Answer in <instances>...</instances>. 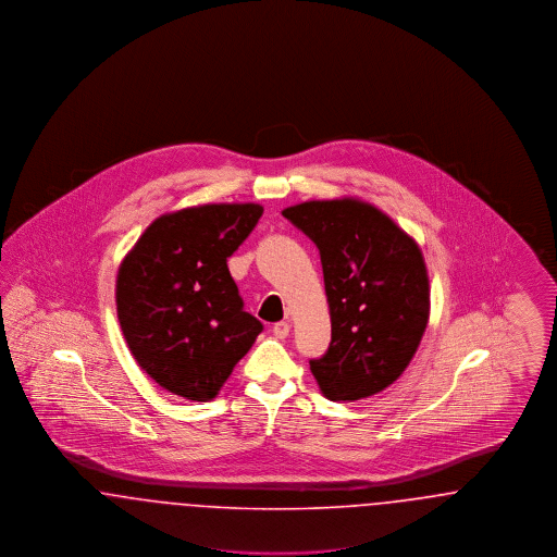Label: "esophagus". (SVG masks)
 <instances>
[{
    "mask_svg": "<svg viewBox=\"0 0 557 557\" xmlns=\"http://www.w3.org/2000/svg\"><path fill=\"white\" fill-rule=\"evenodd\" d=\"M290 334V323L288 321H277L275 325H273V336L275 338H286Z\"/></svg>",
    "mask_w": 557,
    "mask_h": 557,
    "instance_id": "1",
    "label": "esophagus"
}]
</instances>
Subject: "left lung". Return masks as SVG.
Masks as SVG:
<instances>
[{
	"label": "left lung",
	"mask_w": 557,
	"mask_h": 557,
	"mask_svg": "<svg viewBox=\"0 0 557 557\" xmlns=\"http://www.w3.org/2000/svg\"><path fill=\"white\" fill-rule=\"evenodd\" d=\"M282 214L315 242L332 343L311 373L330 400H359L407 370L430 318V282L418 242L359 198L309 200Z\"/></svg>",
	"instance_id": "1"
}]
</instances>
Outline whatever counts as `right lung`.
Here are the masks:
<instances>
[{
	"label": "right lung",
	"mask_w": 557,
	"mask_h": 557,
	"mask_svg": "<svg viewBox=\"0 0 557 557\" xmlns=\"http://www.w3.org/2000/svg\"><path fill=\"white\" fill-rule=\"evenodd\" d=\"M261 214L255 202L166 212L125 255L116 273L119 323L137 366L164 391L211 400L263 332L227 269Z\"/></svg>",
	"instance_id": "obj_1"
}]
</instances>
